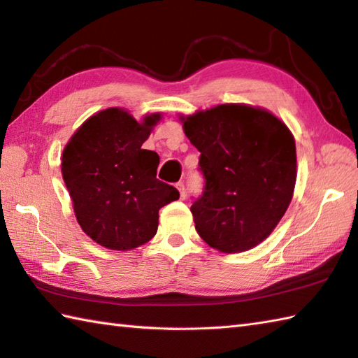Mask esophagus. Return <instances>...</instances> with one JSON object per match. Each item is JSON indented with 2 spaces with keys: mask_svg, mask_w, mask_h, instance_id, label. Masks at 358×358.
<instances>
[{
  "mask_svg": "<svg viewBox=\"0 0 358 358\" xmlns=\"http://www.w3.org/2000/svg\"><path fill=\"white\" fill-rule=\"evenodd\" d=\"M177 189H178V192H180V199H181V200H185V196H186V189H185V185H183V183H177Z\"/></svg>",
  "mask_w": 358,
  "mask_h": 358,
  "instance_id": "34e87169",
  "label": "esophagus"
}]
</instances>
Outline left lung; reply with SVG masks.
<instances>
[{
  "mask_svg": "<svg viewBox=\"0 0 358 358\" xmlns=\"http://www.w3.org/2000/svg\"><path fill=\"white\" fill-rule=\"evenodd\" d=\"M200 152L204 192L191 212L200 237L224 254L268 238L292 200L295 140L272 112L231 103L180 115Z\"/></svg>",
  "mask_w": 358,
  "mask_h": 358,
  "instance_id": "8db88e82",
  "label": "left lung"
}]
</instances>
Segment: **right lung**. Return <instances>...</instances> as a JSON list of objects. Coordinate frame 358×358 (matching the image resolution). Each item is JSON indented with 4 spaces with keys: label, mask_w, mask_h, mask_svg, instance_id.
<instances>
[{
    "label": "right lung",
    "mask_w": 358,
    "mask_h": 358,
    "mask_svg": "<svg viewBox=\"0 0 358 358\" xmlns=\"http://www.w3.org/2000/svg\"><path fill=\"white\" fill-rule=\"evenodd\" d=\"M162 113L136 121L121 108L96 112L67 141L62 173L77 222L112 250H131L157 234L158 210L180 199L157 178L159 157L141 149Z\"/></svg>",
    "instance_id": "add662e5"
}]
</instances>
